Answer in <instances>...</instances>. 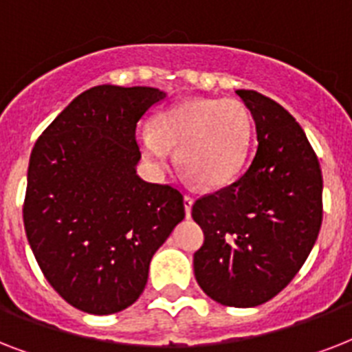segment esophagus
Returning <instances> with one entry per match:
<instances>
[{
	"label": "esophagus",
	"mask_w": 352,
	"mask_h": 352,
	"mask_svg": "<svg viewBox=\"0 0 352 352\" xmlns=\"http://www.w3.org/2000/svg\"><path fill=\"white\" fill-rule=\"evenodd\" d=\"M192 206H193L192 195H184V212H186L188 217H190V214H192Z\"/></svg>",
	"instance_id": "34e87169"
}]
</instances>
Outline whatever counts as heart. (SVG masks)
<instances>
[{
  "mask_svg": "<svg viewBox=\"0 0 352 352\" xmlns=\"http://www.w3.org/2000/svg\"><path fill=\"white\" fill-rule=\"evenodd\" d=\"M250 140L252 115L237 98H190L138 133L144 159L160 168L177 149V164L204 188L225 186L239 173Z\"/></svg>",
  "mask_w": 352,
  "mask_h": 352,
  "instance_id": "heart-1",
  "label": "heart"
}]
</instances>
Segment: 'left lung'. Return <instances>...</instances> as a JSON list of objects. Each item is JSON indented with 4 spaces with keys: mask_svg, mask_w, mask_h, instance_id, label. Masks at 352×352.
Instances as JSON below:
<instances>
[{
    "mask_svg": "<svg viewBox=\"0 0 352 352\" xmlns=\"http://www.w3.org/2000/svg\"><path fill=\"white\" fill-rule=\"evenodd\" d=\"M235 93L256 122L257 151L237 181L193 204L204 232L193 270L221 305L256 307L279 294L311 254L322 226L323 181L296 118L257 91Z\"/></svg>",
    "mask_w": 352,
    "mask_h": 352,
    "instance_id": "1",
    "label": "left lung"
}]
</instances>
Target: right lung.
I'll list each match as a JSON object with an SVG mask.
<instances>
[{
	"label": "right lung",
	"mask_w": 352,
	"mask_h": 352,
	"mask_svg": "<svg viewBox=\"0 0 352 352\" xmlns=\"http://www.w3.org/2000/svg\"><path fill=\"white\" fill-rule=\"evenodd\" d=\"M164 96L155 87H91L30 153L27 239L52 289L80 311L104 316L133 305L151 257L184 219L182 193L135 170L138 120Z\"/></svg>",
	"instance_id": "1"
}]
</instances>
